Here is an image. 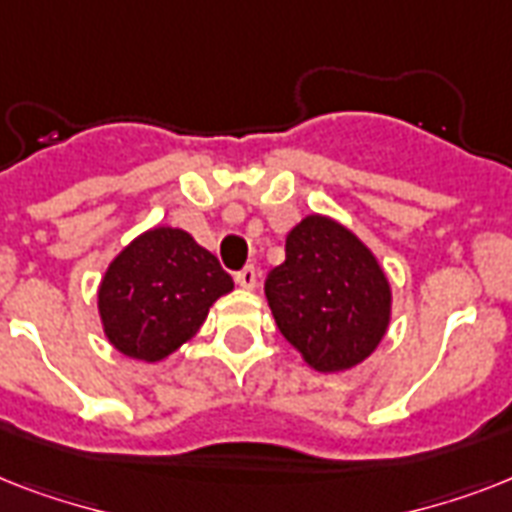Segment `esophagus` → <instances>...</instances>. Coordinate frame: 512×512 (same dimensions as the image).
Listing matches in <instances>:
<instances>
[{"label":"esophagus","mask_w":512,"mask_h":512,"mask_svg":"<svg viewBox=\"0 0 512 512\" xmlns=\"http://www.w3.org/2000/svg\"><path fill=\"white\" fill-rule=\"evenodd\" d=\"M236 284H239L241 289H255V287H257V271H255V265H247L244 271L236 273Z\"/></svg>","instance_id":"1"}]
</instances>
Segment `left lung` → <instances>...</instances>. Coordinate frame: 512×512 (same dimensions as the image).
Instances as JSON below:
<instances>
[{"instance_id": "8db88e82", "label": "left lung", "mask_w": 512, "mask_h": 512, "mask_svg": "<svg viewBox=\"0 0 512 512\" xmlns=\"http://www.w3.org/2000/svg\"><path fill=\"white\" fill-rule=\"evenodd\" d=\"M284 340L321 374L372 356L390 327L393 289L374 252L329 215H305L287 233V260L265 279Z\"/></svg>"}]
</instances>
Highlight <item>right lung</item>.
Masks as SVG:
<instances>
[{
	"label": "right lung",
	"instance_id": "add662e5",
	"mask_svg": "<svg viewBox=\"0 0 512 512\" xmlns=\"http://www.w3.org/2000/svg\"><path fill=\"white\" fill-rule=\"evenodd\" d=\"M233 279L191 233L156 225L108 263L98 287L103 335L122 356L156 364L191 340Z\"/></svg>",
	"mask_w": 512,
	"mask_h": 512
}]
</instances>
